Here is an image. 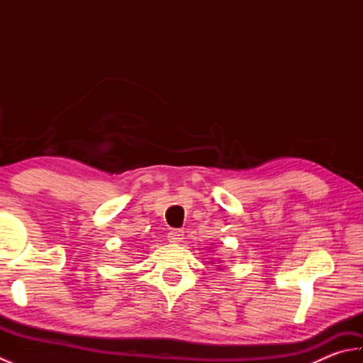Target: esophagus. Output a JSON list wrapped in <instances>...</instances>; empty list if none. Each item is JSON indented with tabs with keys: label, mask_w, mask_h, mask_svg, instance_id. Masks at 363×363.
<instances>
[{
	"label": "esophagus",
	"mask_w": 363,
	"mask_h": 363,
	"mask_svg": "<svg viewBox=\"0 0 363 363\" xmlns=\"http://www.w3.org/2000/svg\"><path fill=\"white\" fill-rule=\"evenodd\" d=\"M168 240L172 242V243H179V242H182V238H184V233L182 230H179V229H172L168 233Z\"/></svg>",
	"instance_id": "esophagus-1"
}]
</instances>
